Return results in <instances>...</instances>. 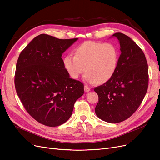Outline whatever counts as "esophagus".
Returning <instances> with one entry per match:
<instances>
[{
	"label": "esophagus",
	"instance_id": "esophagus-1",
	"mask_svg": "<svg viewBox=\"0 0 160 160\" xmlns=\"http://www.w3.org/2000/svg\"><path fill=\"white\" fill-rule=\"evenodd\" d=\"M84 91H85V92H89V91H91V89H90V88H89V87L85 86V87H84Z\"/></svg>",
	"mask_w": 160,
	"mask_h": 160
}]
</instances>
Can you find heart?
Segmentation results:
<instances>
[{
	"label": "heart",
	"mask_w": 160,
	"mask_h": 160,
	"mask_svg": "<svg viewBox=\"0 0 160 160\" xmlns=\"http://www.w3.org/2000/svg\"><path fill=\"white\" fill-rule=\"evenodd\" d=\"M118 59L119 51L113 43L87 41L76 48L75 56L63 58V65L72 79H78L86 70L83 80L87 83H104L114 75Z\"/></svg>",
	"instance_id": "heart-1"
}]
</instances>
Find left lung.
<instances>
[{
  "label": "left lung",
  "instance_id": "1",
  "mask_svg": "<svg viewBox=\"0 0 160 160\" xmlns=\"http://www.w3.org/2000/svg\"><path fill=\"white\" fill-rule=\"evenodd\" d=\"M121 54L117 69L105 83L95 88L98 96L97 117L105 122L118 123L128 118L142 103L148 87V68L145 55L130 37L117 32Z\"/></svg>",
  "mask_w": 160,
  "mask_h": 160
}]
</instances>
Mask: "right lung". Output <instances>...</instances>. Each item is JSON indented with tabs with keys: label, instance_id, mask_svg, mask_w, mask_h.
<instances>
[{
	"label": "right lung",
	"instance_id": "add662e5",
	"mask_svg": "<svg viewBox=\"0 0 160 160\" xmlns=\"http://www.w3.org/2000/svg\"><path fill=\"white\" fill-rule=\"evenodd\" d=\"M78 40H62L42 34L20 53L16 63V92L29 114L38 122L58 126L70 117L84 85L70 78L62 56Z\"/></svg>",
	"mask_w": 160,
	"mask_h": 160
}]
</instances>
